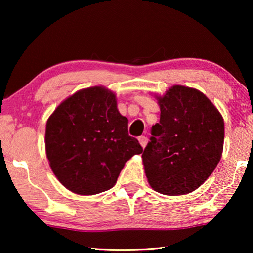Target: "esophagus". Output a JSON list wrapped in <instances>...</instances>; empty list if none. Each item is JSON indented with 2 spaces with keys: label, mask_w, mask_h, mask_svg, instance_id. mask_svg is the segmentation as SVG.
Listing matches in <instances>:
<instances>
[{
  "label": "esophagus",
  "mask_w": 253,
  "mask_h": 253,
  "mask_svg": "<svg viewBox=\"0 0 253 253\" xmlns=\"http://www.w3.org/2000/svg\"><path fill=\"white\" fill-rule=\"evenodd\" d=\"M138 140H139V144L142 145L143 148L146 147V145H147V137L146 136H140Z\"/></svg>",
  "instance_id": "obj_1"
}]
</instances>
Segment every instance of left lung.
<instances>
[{
	"label": "left lung",
	"mask_w": 253,
	"mask_h": 253,
	"mask_svg": "<svg viewBox=\"0 0 253 253\" xmlns=\"http://www.w3.org/2000/svg\"><path fill=\"white\" fill-rule=\"evenodd\" d=\"M160 123L143 152L149 185L165 195L186 194L213 173L223 149L224 122L202 92L174 85L157 98Z\"/></svg>",
	"instance_id": "8db88e82"
}]
</instances>
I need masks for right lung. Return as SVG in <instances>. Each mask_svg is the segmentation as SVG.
<instances>
[{
    "mask_svg": "<svg viewBox=\"0 0 253 253\" xmlns=\"http://www.w3.org/2000/svg\"><path fill=\"white\" fill-rule=\"evenodd\" d=\"M45 151L63 186L92 195L113 187L125 163L143 147L128 135V119L119 114L114 93L92 87L61 102L49 117Z\"/></svg>",
    "mask_w": 253,
    "mask_h": 253,
    "instance_id": "add662e5",
    "label": "right lung"
}]
</instances>
